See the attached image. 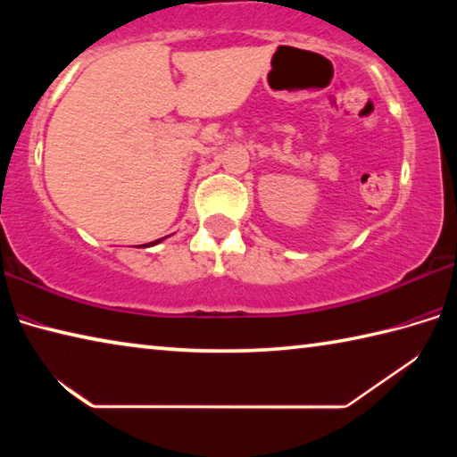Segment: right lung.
<instances>
[{
  "instance_id": "obj_1",
  "label": "right lung",
  "mask_w": 457,
  "mask_h": 457,
  "mask_svg": "<svg viewBox=\"0 0 457 457\" xmlns=\"http://www.w3.org/2000/svg\"><path fill=\"white\" fill-rule=\"evenodd\" d=\"M161 242V239H157V242H153V244H146V245H154V244H159Z\"/></svg>"
}]
</instances>
